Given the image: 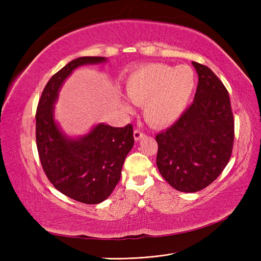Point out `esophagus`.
<instances>
[{"instance_id": "1", "label": "esophagus", "mask_w": 261, "mask_h": 261, "mask_svg": "<svg viewBox=\"0 0 261 261\" xmlns=\"http://www.w3.org/2000/svg\"><path fill=\"white\" fill-rule=\"evenodd\" d=\"M145 136V134L141 132L140 129H138V128H136L135 130H134V138H135V140L137 141V140H139V139H141Z\"/></svg>"}]
</instances>
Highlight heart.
I'll use <instances>...</instances> for the list:
<instances>
[{"label":"heart","mask_w":261,"mask_h":261,"mask_svg":"<svg viewBox=\"0 0 261 261\" xmlns=\"http://www.w3.org/2000/svg\"><path fill=\"white\" fill-rule=\"evenodd\" d=\"M195 86L196 75L191 66L155 63L134 70L126 82V93L134 103L144 106L148 123L163 127L184 113Z\"/></svg>","instance_id":"b5f03b06"}]
</instances>
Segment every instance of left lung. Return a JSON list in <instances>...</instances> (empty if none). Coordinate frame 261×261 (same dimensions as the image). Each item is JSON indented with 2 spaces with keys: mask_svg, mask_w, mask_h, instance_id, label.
<instances>
[{
  "mask_svg": "<svg viewBox=\"0 0 261 261\" xmlns=\"http://www.w3.org/2000/svg\"><path fill=\"white\" fill-rule=\"evenodd\" d=\"M193 65L198 74L194 102L155 136L160 174L184 193L210 185L230 161L234 145V117L225 86L206 65Z\"/></svg>",
  "mask_w": 261,
  "mask_h": 261,
  "instance_id": "8db88e82",
  "label": "left lung"
}]
</instances>
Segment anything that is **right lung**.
<instances>
[{
	"label": "right lung",
	"mask_w": 261,
	"mask_h": 261,
	"mask_svg": "<svg viewBox=\"0 0 261 261\" xmlns=\"http://www.w3.org/2000/svg\"><path fill=\"white\" fill-rule=\"evenodd\" d=\"M105 61L102 57H83L69 62L45 85L36 113L37 149L46 177L62 194L87 204L106 200L120 180L134 145L133 126L98 124L88 135L72 139L54 122L53 105L63 82L76 67Z\"/></svg>",
	"instance_id": "add662e5"
}]
</instances>
